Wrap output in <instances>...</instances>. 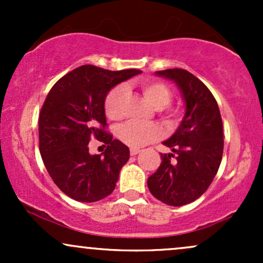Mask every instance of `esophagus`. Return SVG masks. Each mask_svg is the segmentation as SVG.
<instances>
[{
  "label": "esophagus",
  "instance_id": "1",
  "mask_svg": "<svg viewBox=\"0 0 263 263\" xmlns=\"http://www.w3.org/2000/svg\"><path fill=\"white\" fill-rule=\"evenodd\" d=\"M129 153H131V156H136V155H138V153H140V149H138V148H131V149H129Z\"/></svg>",
  "mask_w": 263,
  "mask_h": 263
}]
</instances>
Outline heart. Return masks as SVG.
I'll return each instance as SVG.
<instances>
[{
	"mask_svg": "<svg viewBox=\"0 0 263 263\" xmlns=\"http://www.w3.org/2000/svg\"><path fill=\"white\" fill-rule=\"evenodd\" d=\"M140 86L144 98L155 108L161 110L171 102V89L161 81L146 79L141 81ZM126 98H127V87L122 84L115 86L107 93L106 100H105V112H106L108 119H122ZM173 112H168L165 115V119L171 120L173 119ZM117 136L125 144L132 147V148H138V147L155 141L159 136V129L153 123L142 125V123L137 122H127L119 128Z\"/></svg>",
	"mask_w": 263,
	"mask_h": 263,
	"instance_id": "1",
	"label": "heart"
}]
</instances>
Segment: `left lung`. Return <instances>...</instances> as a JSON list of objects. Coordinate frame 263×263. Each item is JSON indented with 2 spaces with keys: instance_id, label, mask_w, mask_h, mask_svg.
Masks as SVG:
<instances>
[{
  "instance_id": "1",
  "label": "left lung",
  "mask_w": 263,
  "mask_h": 263,
  "mask_svg": "<svg viewBox=\"0 0 263 263\" xmlns=\"http://www.w3.org/2000/svg\"><path fill=\"white\" fill-rule=\"evenodd\" d=\"M155 74L176 84L185 111L176 132L163 141L172 152L161 153V165L147 185L162 203L182 206L201 197L218 173L224 149L221 116L213 93L192 73L167 69Z\"/></svg>"
}]
</instances>
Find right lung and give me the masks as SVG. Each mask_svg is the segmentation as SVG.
<instances>
[{"mask_svg":"<svg viewBox=\"0 0 263 263\" xmlns=\"http://www.w3.org/2000/svg\"><path fill=\"white\" fill-rule=\"evenodd\" d=\"M141 73L81 65L48 93L39 114V152L53 182L74 200L93 203L114 192L129 149L105 131V100L112 87ZM92 139L108 144L104 154L89 155Z\"/></svg>","mask_w":263,"mask_h":263,"instance_id":"right-lung-1","label":"right lung"}]
</instances>
